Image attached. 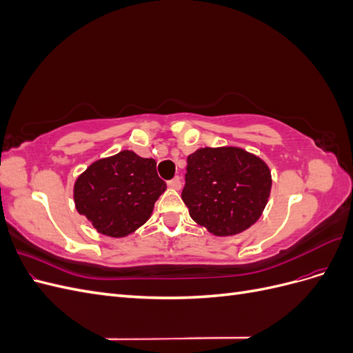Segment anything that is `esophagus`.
<instances>
[{"mask_svg": "<svg viewBox=\"0 0 353 353\" xmlns=\"http://www.w3.org/2000/svg\"><path fill=\"white\" fill-rule=\"evenodd\" d=\"M168 185L170 188H174V190H181V179H179V176H175L174 179L168 181Z\"/></svg>", "mask_w": 353, "mask_h": 353, "instance_id": "esophagus-1", "label": "esophagus"}]
</instances>
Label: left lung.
Instances as JSON below:
<instances>
[{
	"instance_id": "8db88e82",
	"label": "left lung",
	"mask_w": 353,
	"mask_h": 353,
	"mask_svg": "<svg viewBox=\"0 0 353 353\" xmlns=\"http://www.w3.org/2000/svg\"><path fill=\"white\" fill-rule=\"evenodd\" d=\"M183 200L190 216L216 237L236 236L258 221L271 194V170L241 147H201L187 157Z\"/></svg>"
}]
</instances>
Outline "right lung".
Masks as SVG:
<instances>
[{
  "instance_id": "right-lung-1",
  "label": "right lung",
  "mask_w": 353,
  "mask_h": 353,
  "mask_svg": "<svg viewBox=\"0 0 353 353\" xmlns=\"http://www.w3.org/2000/svg\"><path fill=\"white\" fill-rule=\"evenodd\" d=\"M165 190L154 159L122 150L83 170L74 181L73 200L79 215L97 232L121 239L144 225Z\"/></svg>"
}]
</instances>
